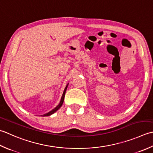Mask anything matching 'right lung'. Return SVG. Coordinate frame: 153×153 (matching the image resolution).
I'll return each instance as SVG.
<instances>
[{"label":"right lung","mask_w":153,"mask_h":153,"mask_svg":"<svg viewBox=\"0 0 153 153\" xmlns=\"http://www.w3.org/2000/svg\"><path fill=\"white\" fill-rule=\"evenodd\" d=\"M68 84H67V86H66V87H65V90H64L63 93V95H62V96H61V101H60V102H59V104L57 105V106H56L55 108L53 109L52 110H51L50 111H49L48 113L43 114V116H51V115H52L53 114H54L55 111H57L59 110V109L61 107V105H63V104L64 98H65V92H66V90H67V86H68Z\"/></svg>","instance_id":"1"}]
</instances>
